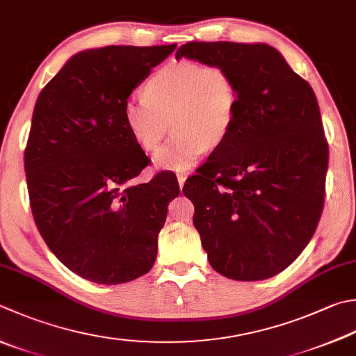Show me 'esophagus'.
<instances>
[{
    "mask_svg": "<svg viewBox=\"0 0 356 356\" xmlns=\"http://www.w3.org/2000/svg\"><path fill=\"white\" fill-rule=\"evenodd\" d=\"M177 179H178V186H179V189H183V186H184L186 179H187V175H186V173H178V175H177Z\"/></svg>",
    "mask_w": 356,
    "mask_h": 356,
    "instance_id": "obj_1",
    "label": "esophagus"
}]
</instances>
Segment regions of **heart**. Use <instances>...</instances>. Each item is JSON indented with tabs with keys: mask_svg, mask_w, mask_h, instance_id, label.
<instances>
[{
	"mask_svg": "<svg viewBox=\"0 0 356 356\" xmlns=\"http://www.w3.org/2000/svg\"><path fill=\"white\" fill-rule=\"evenodd\" d=\"M237 108L231 74L217 65L178 60L161 66L144 86V96L124 102V120L136 144L155 150L169 125L173 135L153 155L161 170L183 172L197 164L207 147L229 133Z\"/></svg>",
	"mask_w": 356,
	"mask_h": 356,
	"instance_id": "b5f03b06",
	"label": "heart"
}]
</instances>
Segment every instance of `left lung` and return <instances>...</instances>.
<instances>
[{"instance_id":"obj_1","label":"left lung","mask_w":356,"mask_h":356,"mask_svg":"<svg viewBox=\"0 0 356 356\" xmlns=\"http://www.w3.org/2000/svg\"><path fill=\"white\" fill-rule=\"evenodd\" d=\"M183 57L221 66L237 88L229 133L183 189L207 260L234 280L276 276L323 212L328 145L316 96L270 44L191 42Z\"/></svg>"}]
</instances>
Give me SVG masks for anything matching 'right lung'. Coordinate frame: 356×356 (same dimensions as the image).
Returning <instances> with one entry per match:
<instances>
[{"label": "right lung", "instance_id": "1", "mask_svg": "<svg viewBox=\"0 0 356 356\" xmlns=\"http://www.w3.org/2000/svg\"><path fill=\"white\" fill-rule=\"evenodd\" d=\"M175 48L82 51L35 102L24 150L32 216L54 256L91 282H130L156 260L179 186L172 173L133 183L149 158L127 129L124 102Z\"/></svg>", "mask_w": 356, "mask_h": 356}]
</instances>
